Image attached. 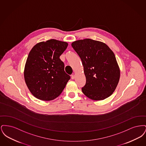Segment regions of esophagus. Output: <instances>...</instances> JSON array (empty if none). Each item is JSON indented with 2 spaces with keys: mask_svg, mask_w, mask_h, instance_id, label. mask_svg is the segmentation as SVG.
<instances>
[{
  "mask_svg": "<svg viewBox=\"0 0 146 146\" xmlns=\"http://www.w3.org/2000/svg\"><path fill=\"white\" fill-rule=\"evenodd\" d=\"M75 75L73 74H72V76H71V78H72V79H74V78H75Z\"/></svg>",
  "mask_w": 146,
  "mask_h": 146,
  "instance_id": "obj_1",
  "label": "esophagus"
}]
</instances>
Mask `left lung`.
<instances>
[{
    "label": "left lung",
    "instance_id": "8db88e82",
    "mask_svg": "<svg viewBox=\"0 0 146 146\" xmlns=\"http://www.w3.org/2000/svg\"><path fill=\"white\" fill-rule=\"evenodd\" d=\"M72 46L79 56L83 66L86 84L84 94L92 100L110 96L118 85L120 71L114 52L105 43L91 39L79 40Z\"/></svg>",
    "mask_w": 146,
    "mask_h": 146
}]
</instances>
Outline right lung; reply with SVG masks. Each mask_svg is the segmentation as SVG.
<instances>
[{
    "label": "right lung",
    "instance_id": "obj_1",
    "mask_svg": "<svg viewBox=\"0 0 146 146\" xmlns=\"http://www.w3.org/2000/svg\"><path fill=\"white\" fill-rule=\"evenodd\" d=\"M56 39L37 43L28 54L24 78L28 89L38 99L51 101L58 97L70 80L60 56L68 46Z\"/></svg>",
    "mask_w": 146,
    "mask_h": 146
}]
</instances>
